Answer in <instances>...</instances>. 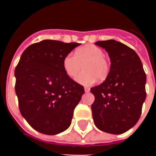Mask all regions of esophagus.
<instances>
[{
    "label": "esophagus",
    "instance_id": "1",
    "mask_svg": "<svg viewBox=\"0 0 156 156\" xmlns=\"http://www.w3.org/2000/svg\"><path fill=\"white\" fill-rule=\"evenodd\" d=\"M84 90L86 93H87V92L90 91V88H88V87H84Z\"/></svg>",
    "mask_w": 156,
    "mask_h": 156
}]
</instances>
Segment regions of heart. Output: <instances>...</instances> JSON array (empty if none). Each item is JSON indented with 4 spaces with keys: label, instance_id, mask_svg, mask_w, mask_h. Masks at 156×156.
<instances>
[{
    "label": "heart",
    "instance_id": "heart-1",
    "mask_svg": "<svg viewBox=\"0 0 156 156\" xmlns=\"http://www.w3.org/2000/svg\"><path fill=\"white\" fill-rule=\"evenodd\" d=\"M104 51L98 47L87 44L77 48L74 55L69 54L64 58L63 69L66 75L75 78L83 68V71L76 78V82L81 85L90 86L98 80H104L108 76L110 66L104 57Z\"/></svg>",
    "mask_w": 156,
    "mask_h": 156
}]
</instances>
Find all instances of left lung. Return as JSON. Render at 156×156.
<instances>
[{"instance_id": "8db88e82", "label": "left lung", "mask_w": 156, "mask_h": 156, "mask_svg": "<svg viewBox=\"0 0 156 156\" xmlns=\"http://www.w3.org/2000/svg\"><path fill=\"white\" fill-rule=\"evenodd\" d=\"M111 61L105 80L90 92L94 95L91 105L95 126L112 134H121L133 127L141 114L146 98V74L137 54L115 40L98 41Z\"/></svg>"}]
</instances>
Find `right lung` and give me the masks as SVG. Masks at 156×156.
<instances>
[{"instance_id": "add662e5", "label": "right lung", "mask_w": 156, "mask_h": 156, "mask_svg": "<svg viewBox=\"0 0 156 156\" xmlns=\"http://www.w3.org/2000/svg\"><path fill=\"white\" fill-rule=\"evenodd\" d=\"M80 44L44 40L22 54L15 69L19 110L40 133L55 135L69 128L84 88L66 75L64 58Z\"/></svg>"}]
</instances>
